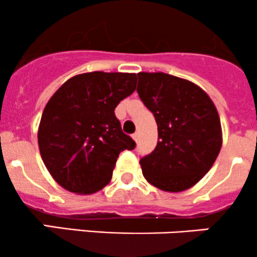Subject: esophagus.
I'll use <instances>...</instances> for the list:
<instances>
[{
  "label": "esophagus",
  "instance_id": "obj_1",
  "mask_svg": "<svg viewBox=\"0 0 257 257\" xmlns=\"http://www.w3.org/2000/svg\"><path fill=\"white\" fill-rule=\"evenodd\" d=\"M132 137H133V139H134L135 143H138V141H139V138H140V135H139V133H134V134H133Z\"/></svg>",
  "mask_w": 257,
  "mask_h": 257
}]
</instances>
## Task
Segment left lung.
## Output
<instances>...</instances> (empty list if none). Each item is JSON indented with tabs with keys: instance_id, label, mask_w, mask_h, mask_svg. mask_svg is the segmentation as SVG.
I'll return each instance as SVG.
<instances>
[{
	"instance_id": "1",
	"label": "left lung",
	"mask_w": 257,
	"mask_h": 257,
	"mask_svg": "<svg viewBox=\"0 0 257 257\" xmlns=\"http://www.w3.org/2000/svg\"><path fill=\"white\" fill-rule=\"evenodd\" d=\"M137 91L158 126L156 149L140 159L143 175L167 192H181L213 167L222 145L220 117L198 85L164 72H139Z\"/></svg>"
}]
</instances>
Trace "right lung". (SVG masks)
<instances>
[{
	"label": "right lung",
	"mask_w": 257,
	"mask_h": 257,
	"mask_svg": "<svg viewBox=\"0 0 257 257\" xmlns=\"http://www.w3.org/2000/svg\"><path fill=\"white\" fill-rule=\"evenodd\" d=\"M135 89V73L95 71L73 76L53 94L37 138L44 166L61 187L91 194L110 182L119 153L135 147L114 114Z\"/></svg>",
	"instance_id": "1"
}]
</instances>
